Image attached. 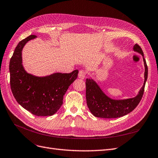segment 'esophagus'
I'll return each mask as SVG.
<instances>
[{"instance_id": "1", "label": "esophagus", "mask_w": 158, "mask_h": 158, "mask_svg": "<svg viewBox=\"0 0 158 158\" xmlns=\"http://www.w3.org/2000/svg\"><path fill=\"white\" fill-rule=\"evenodd\" d=\"M85 76H86V72H85L84 70H81V71H79V74H78L79 78L83 79L85 77Z\"/></svg>"}]
</instances>
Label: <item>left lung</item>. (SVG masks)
I'll return each mask as SVG.
<instances>
[{
  "label": "left lung",
  "instance_id": "8db88e82",
  "mask_svg": "<svg viewBox=\"0 0 158 158\" xmlns=\"http://www.w3.org/2000/svg\"><path fill=\"white\" fill-rule=\"evenodd\" d=\"M134 50L142 54L145 66L144 83L136 97L126 100H113L102 91L93 80L86 79L87 104L91 113L96 117L103 118H114L123 116L132 112L140 102L144 92L148 78V66L143 57V53L138 44H135Z\"/></svg>",
  "mask_w": 158,
  "mask_h": 158
}]
</instances>
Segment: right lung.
<instances>
[{
	"label": "right lung",
	"mask_w": 158,
	"mask_h": 158,
	"mask_svg": "<svg viewBox=\"0 0 158 158\" xmlns=\"http://www.w3.org/2000/svg\"><path fill=\"white\" fill-rule=\"evenodd\" d=\"M36 38L30 35L16 46L9 65L10 88L16 101L31 114L52 116L60 109L69 85L77 77L79 71L56 73L39 77L29 74L22 64V50L25 44Z\"/></svg>",
	"instance_id": "obj_1"
}]
</instances>
